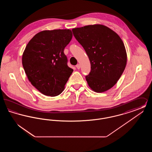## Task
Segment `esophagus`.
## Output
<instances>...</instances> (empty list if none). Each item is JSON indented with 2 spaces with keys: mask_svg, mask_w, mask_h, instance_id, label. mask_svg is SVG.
I'll use <instances>...</instances> for the list:
<instances>
[{
  "mask_svg": "<svg viewBox=\"0 0 152 152\" xmlns=\"http://www.w3.org/2000/svg\"><path fill=\"white\" fill-rule=\"evenodd\" d=\"M76 67L78 69H79L80 68V64H77V65H76Z\"/></svg>",
  "mask_w": 152,
  "mask_h": 152,
  "instance_id": "obj_1",
  "label": "esophagus"
}]
</instances>
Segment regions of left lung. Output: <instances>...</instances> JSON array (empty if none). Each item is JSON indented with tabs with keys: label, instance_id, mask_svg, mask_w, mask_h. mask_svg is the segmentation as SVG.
<instances>
[{
	"label": "left lung",
	"instance_id": "obj_1",
	"mask_svg": "<svg viewBox=\"0 0 152 152\" xmlns=\"http://www.w3.org/2000/svg\"><path fill=\"white\" fill-rule=\"evenodd\" d=\"M72 32L91 63V72L86 76L88 86L96 92H103L113 87L122 75L127 61L120 37L101 24L73 28Z\"/></svg>",
	"mask_w": 152,
	"mask_h": 152
}]
</instances>
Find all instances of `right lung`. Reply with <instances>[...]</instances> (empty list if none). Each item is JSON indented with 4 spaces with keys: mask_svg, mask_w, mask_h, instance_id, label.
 <instances>
[{
    "mask_svg": "<svg viewBox=\"0 0 152 152\" xmlns=\"http://www.w3.org/2000/svg\"><path fill=\"white\" fill-rule=\"evenodd\" d=\"M72 37L70 29L43 31L25 48L22 56L24 71L32 85L44 95L60 94L73 71L64 53Z\"/></svg>",
    "mask_w": 152,
    "mask_h": 152,
    "instance_id": "1",
    "label": "right lung"
}]
</instances>
